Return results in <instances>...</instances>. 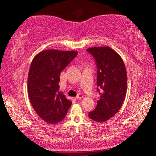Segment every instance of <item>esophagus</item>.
Segmentation results:
<instances>
[{"label": "esophagus", "mask_w": 156, "mask_h": 156, "mask_svg": "<svg viewBox=\"0 0 156 156\" xmlns=\"http://www.w3.org/2000/svg\"><path fill=\"white\" fill-rule=\"evenodd\" d=\"M83 98V96L82 95V94H79L77 97L75 98V100H81V99Z\"/></svg>", "instance_id": "34e87169"}]
</instances>
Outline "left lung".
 I'll use <instances>...</instances> for the list:
<instances>
[{
    "label": "left lung",
    "mask_w": 156,
    "mask_h": 156,
    "mask_svg": "<svg viewBox=\"0 0 156 156\" xmlns=\"http://www.w3.org/2000/svg\"><path fill=\"white\" fill-rule=\"evenodd\" d=\"M87 51L95 58L97 68V85L102 91L97 106L88 113L90 119L104 122L119 112L124 101L127 92V72L120 55L108 48L93 47Z\"/></svg>",
    "instance_id": "left-lung-1"
}]
</instances>
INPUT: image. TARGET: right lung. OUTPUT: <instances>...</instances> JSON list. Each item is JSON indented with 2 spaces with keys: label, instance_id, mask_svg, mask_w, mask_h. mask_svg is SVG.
<instances>
[{
  "label": "right lung",
  "instance_id": "1",
  "mask_svg": "<svg viewBox=\"0 0 156 156\" xmlns=\"http://www.w3.org/2000/svg\"><path fill=\"white\" fill-rule=\"evenodd\" d=\"M77 55L75 51L47 49L33 58L28 75V95L41 119L57 124L67 114L72 102L59 92L60 74Z\"/></svg>",
  "mask_w": 156,
  "mask_h": 156
}]
</instances>
